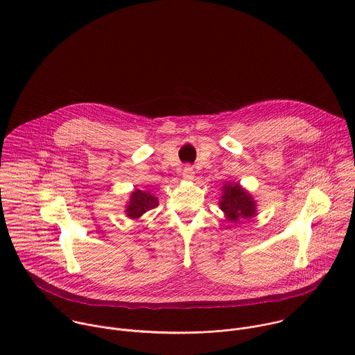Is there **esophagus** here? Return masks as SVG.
<instances>
[{"label":"esophagus","mask_w":355,"mask_h":355,"mask_svg":"<svg viewBox=\"0 0 355 355\" xmlns=\"http://www.w3.org/2000/svg\"><path fill=\"white\" fill-rule=\"evenodd\" d=\"M193 175H195V171H193V168H192L191 166H187V167L182 168V177H184V180L191 181V180H193Z\"/></svg>","instance_id":"obj_1"}]
</instances>
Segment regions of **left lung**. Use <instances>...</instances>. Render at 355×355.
Instances as JSON below:
<instances>
[{
    "instance_id": "8db88e82",
    "label": "left lung",
    "mask_w": 355,
    "mask_h": 355,
    "mask_svg": "<svg viewBox=\"0 0 355 355\" xmlns=\"http://www.w3.org/2000/svg\"><path fill=\"white\" fill-rule=\"evenodd\" d=\"M222 191L219 207L229 222L237 223L240 219H248L256 215V200L240 184L227 182Z\"/></svg>"
}]
</instances>
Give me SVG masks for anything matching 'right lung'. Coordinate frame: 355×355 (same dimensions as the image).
I'll list each match as a JSON object with an SVG mask.
<instances>
[{
  "label": "right lung",
  "instance_id": "add662e5",
  "mask_svg": "<svg viewBox=\"0 0 355 355\" xmlns=\"http://www.w3.org/2000/svg\"><path fill=\"white\" fill-rule=\"evenodd\" d=\"M159 207V199L151 191L135 189L130 193L129 204L126 205V216L130 219H137L150 209Z\"/></svg>",
  "mask_w": 355,
  "mask_h": 355
}]
</instances>
